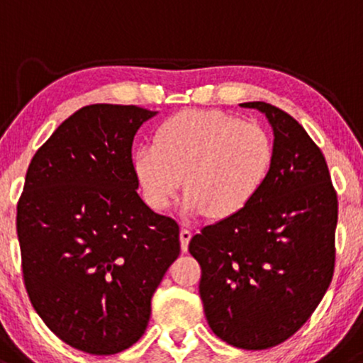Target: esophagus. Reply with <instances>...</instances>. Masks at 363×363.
<instances>
[{
  "label": "esophagus",
  "mask_w": 363,
  "mask_h": 363,
  "mask_svg": "<svg viewBox=\"0 0 363 363\" xmlns=\"http://www.w3.org/2000/svg\"><path fill=\"white\" fill-rule=\"evenodd\" d=\"M190 238H192V231H190L189 228H182V231H180V243H182V250L183 252L189 250Z\"/></svg>",
  "instance_id": "34e87169"
}]
</instances>
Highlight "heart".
Here are the masks:
<instances>
[{"label":"heart","mask_w":363,"mask_h":363,"mask_svg":"<svg viewBox=\"0 0 363 363\" xmlns=\"http://www.w3.org/2000/svg\"><path fill=\"white\" fill-rule=\"evenodd\" d=\"M272 164V140L257 123L221 111H182L157 128L154 145L133 152L142 195L154 211L177 201L185 178V211L230 218L252 202Z\"/></svg>","instance_id":"obj_1"}]
</instances>
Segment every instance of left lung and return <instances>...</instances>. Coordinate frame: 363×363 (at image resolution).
Listing matches in <instances>:
<instances>
[{
  "label": "left lung",
  "instance_id": "left-lung-1",
  "mask_svg": "<svg viewBox=\"0 0 363 363\" xmlns=\"http://www.w3.org/2000/svg\"><path fill=\"white\" fill-rule=\"evenodd\" d=\"M271 123L272 164L248 206L189 243L202 267L199 293L218 337L267 350L295 335L335 272L337 197L324 154L295 118L254 101Z\"/></svg>",
  "mask_w": 363,
  "mask_h": 363
}]
</instances>
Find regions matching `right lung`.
I'll return each instance as SVG.
<instances>
[{
	"mask_svg": "<svg viewBox=\"0 0 363 363\" xmlns=\"http://www.w3.org/2000/svg\"><path fill=\"white\" fill-rule=\"evenodd\" d=\"M156 111L91 104L28 164L17 206L32 307L67 345L115 355L137 343L150 300L180 255V228L137 194L132 144Z\"/></svg>",
	"mask_w": 363,
	"mask_h": 363,
	"instance_id": "right-lung-1",
	"label": "right lung"
}]
</instances>
